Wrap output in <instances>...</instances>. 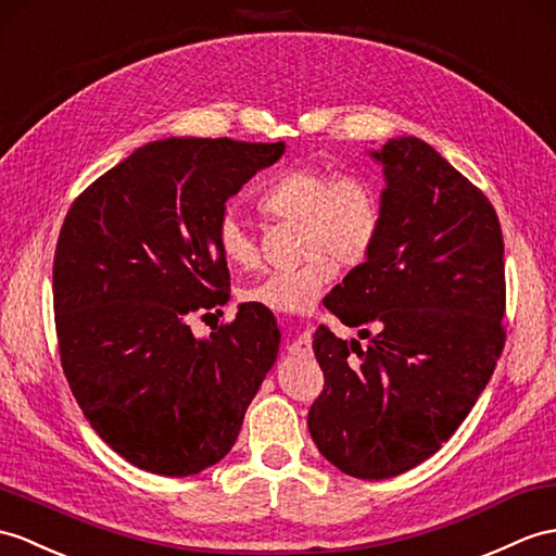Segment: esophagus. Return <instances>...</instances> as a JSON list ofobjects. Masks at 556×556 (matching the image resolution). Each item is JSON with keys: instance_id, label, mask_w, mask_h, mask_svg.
<instances>
[{"instance_id": "esophagus-1", "label": "esophagus", "mask_w": 556, "mask_h": 556, "mask_svg": "<svg viewBox=\"0 0 556 556\" xmlns=\"http://www.w3.org/2000/svg\"><path fill=\"white\" fill-rule=\"evenodd\" d=\"M289 351H291L293 355H309V353H313V333H309V331L299 333V337L293 339Z\"/></svg>"}]
</instances>
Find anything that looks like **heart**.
<instances>
[{"label": "heart", "mask_w": 556, "mask_h": 556, "mask_svg": "<svg viewBox=\"0 0 556 556\" xmlns=\"http://www.w3.org/2000/svg\"><path fill=\"white\" fill-rule=\"evenodd\" d=\"M255 208L267 219L299 223V267L269 273L241 289V299L277 313H305L331 281L337 265H365L383 229L379 189L359 170L293 167L257 191ZM215 247L235 269H253L261 263L257 239L235 215L215 227Z\"/></svg>", "instance_id": "heart-1"}]
</instances>
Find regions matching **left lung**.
Returning a JSON list of instances; mask_svg holds the SVG:
<instances>
[{"mask_svg":"<svg viewBox=\"0 0 556 556\" xmlns=\"http://www.w3.org/2000/svg\"><path fill=\"white\" fill-rule=\"evenodd\" d=\"M374 156L381 239L325 301L371 343L317 327L325 389L307 426L333 467L381 481L435 455L467 419L507 341V283L500 219L479 187L419 139Z\"/></svg>","mask_w":556,"mask_h":556,"instance_id":"8db88e82","label":"left lung"}]
</instances>
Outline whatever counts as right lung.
Returning <instances> with one entry per match:
<instances>
[{
	"label": "right lung",
	"mask_w": 556,
	"mask_h": 556,
	"mask_svg": "<svg viewBox=\"0 0 556 556\" xmlns=\"http://www.w3.org/2000/svg\"><path fill=\"white\" fill-rule=\"evenodd\" d=\"M229 137H173L137 149L77 197L54 253L63 374L115 453L159 476L223 459L275 365L263 305L197 339L189 319L229 301L215 247L225 201L283 153Z\"/></svg>",
	"instance_id": "add662e5"
}]
</instances>
